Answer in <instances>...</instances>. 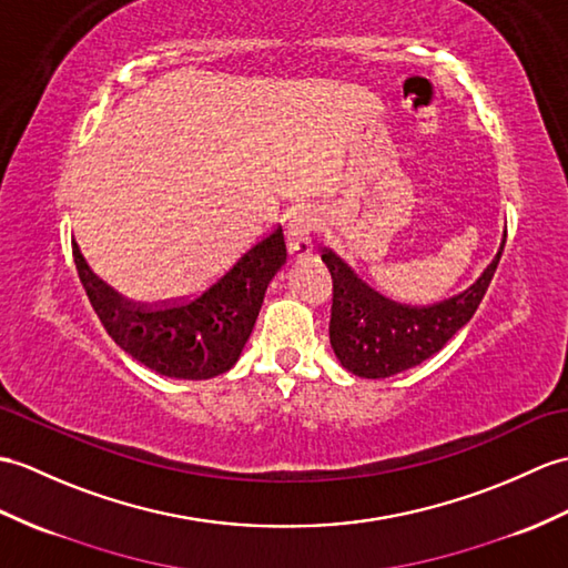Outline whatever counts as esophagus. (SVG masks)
I'll list each match as a JSON object with an SVG mask.
<instances>
[{
  "instance_id": "34e87169",
  "label": "esophagus",
  "mask_w": 568,
  "mask_h": 568,
  "mask_svg": "<svg viewBox=\"0 0 568 568\" xmlns=\"http://www.w3.org/2000/svg\"><path fill=\"white\" fill-rule=\"evenodd\" d=\"M316 230V217L307 207H295L287 217V254L293 261L312 256V232Z\"/></svg>"
}]
</instances>
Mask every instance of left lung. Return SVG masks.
<instances>
[{
    "label": "left lung",
    "mask_w": 568,
    "mask_h": 568,
    "mask_svg": "<svg viewBox=\"0 0 568 568\" xmlns=\"http://www.w3.org/2000/svg\"><path fill=\"white\" fill-rule=\"evenodd\" d=\"M504 244L467 290L426 307L402 305L379 295L351 271L348 263L334 252H324L322 261L334 278L328 338L341 365L358 377L385 379L428 361L477 312L504 254Z\"/></svg>",
    "instance_id": "obj_1"
}]
</instances>
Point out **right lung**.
Listing matches in <instances>:
<instances>
[{
	"label": "right lung",
	"instance_id": "1",
	"mask_svg": "<svg viewBox=\"0 0 568 568\" xmlns=\"http://www.w3.org/2000/svg\"><path fill=\"white\" fill-rule=\"evenodd\" d=\"M283 230H273L191 300L135 305L74 263L105 332L150 371L176 379H210L240 361L273 275L285 263Z\"/></svg>",
	"mask_w": 568,
	"mask_h": 568
}]
</instances>
